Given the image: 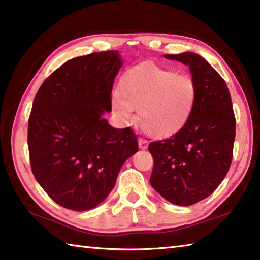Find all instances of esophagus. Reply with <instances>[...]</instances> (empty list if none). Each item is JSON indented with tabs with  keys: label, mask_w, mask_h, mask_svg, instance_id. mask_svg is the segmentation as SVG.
I'll return each instance as SVG.
<instances>
[{
	"label": "esophagus",
	"mask_w": 260,
	"mask_h": 260,
	"mask_svg": "<svg viewBox=\"0 0 260 260\" xmlns=\"http://www.w3.org/2000/svg\"><path fill=\"white\" fill-rule=\"evenodd\" d=\"M147 147H148V142L146 141V140L139 139V148H140V149H147Z\"/></svg>",
	"instance_id": "1"
}]
</instances>
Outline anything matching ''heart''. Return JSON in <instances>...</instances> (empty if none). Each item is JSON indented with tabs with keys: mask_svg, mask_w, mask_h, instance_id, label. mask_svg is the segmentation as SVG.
<instances>
[{
	"mask_svg": "<svg viewBox=\"0 0 260 260\" xmlns=\"http://www.w3.org/2000/svg\"><path fill=\"white\" fill-rule=\"evenodd\" d=\"M197 94L196 82L187 74L145 63L123 74L113 109L123 120H131L137 109L140 126L148 135L167 138L188 121Z\"/></svg>",
	"mask_w": 260,
	"mask_h": 260,
	"instance_id": "b5f03b06",
	"label": "heart"
}]
</instances>
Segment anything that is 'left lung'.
Masks as SVG:
<instances>
[{"mask_svg":"<svg viewBox=\"0 0 260 260\" xmlns=\"http://www.w3.org/2000/svg\"><path fill=\"white\" fill-rule=\"evenodd\" d=\"M164 57L188 66L198 94L183 128L148 147L154 157L149 182L171 204L191 206L211 196L228 174L236 120L228 86L203 56L185 52Z\"/></svg>","mask_w":260,"mask_h":260,"instance_id":"1","label":"left lung"}]
</instances>
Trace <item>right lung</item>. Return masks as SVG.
I'll use <instances>...</instances> for the list:
<instances>
[{"label":"right lung","mask_w":260,"mask_h":260,"mask_svg":"<svg viewBox=\"0 0 260 260\" xmlns=\"http://www.w3.org/2000/svg\"><path fill=\"white\" fill-rule=\"evenodd\" d=\"M118 51L74 57L53 72L37 92L27 145L35 178L62 207L88 211L114 187L127 158L138 151L129 127L114 128L111 112Z\"/></svg>","instance_id":"add662e5"}]
</instances>
